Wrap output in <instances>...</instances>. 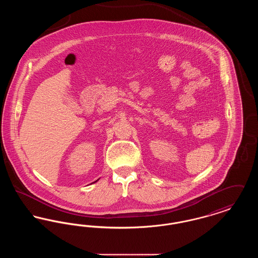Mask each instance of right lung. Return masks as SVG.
<instances>
[{"instance_id": "obj_1", "label": "right lung", "mask_w": 258, "mask_h": 258, "mask_svg": "<svg viewBox=\"0 0 258 258\" xmlns=\"http://www.w3.org/2000/svg\"><path fill=\"white\" fill-rule=\"evenodd\" d=\"M96 182H97V181H96Z\"/></svg>"}]
</instances>
